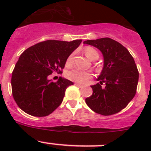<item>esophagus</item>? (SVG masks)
I'll use <instances>...</instances> for the list:
<instances>
[{"instance_id":"1","label":"esophagus","mask_w":151,"mask_h":151,"mask_svg":"<svg viewBox=\"0 0 151 151\" xmlns=\"http://www.w3.org/2000/svg\"><path fill=\"white\" fill-rule=\"evenodd\" d=\"M76 85V86H77V87H80V88H81V87H83V85L82 84H80V83H76L75 84H74Z\"/></svg>"}]
</instances>
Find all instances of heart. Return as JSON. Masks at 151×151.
<instances>
[{"label": "heart", "mask_w": 151, "mask_h": 151, "mask_svg": "<svg viewBox=\"0 0 151 151\" xmlns=\"http://www.w3.org/2000/svg\"><path fill=\"white\" fill-rule=\"evenodd\" d=\"M84 52L85 55L89 59L92 60H97L99 57L98 51L95 48L92 47H86L84 49ZM74 61V53H71L69 55L66 60V64L70 66L73 63ZM66 76L68 80L71 81L77 82V83H83L85 80H88L91 77V72L87 71H83L80 68H73V69L69 70L66 73Z\"/></svg>", "instance_id": "b5f03b06"}]
</instances>
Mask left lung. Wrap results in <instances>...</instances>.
Wrapping results in <instances>:
<instances>
[{"label": "left lung", "mask_w": 151, "mask_h": 151, "mask_svg": "<svg viewBox=\"0 0 151 151\" xmlns=\"http://www.w3.org/2000/svg\"><path fill=\"white\" fill-rule=\"evenodd\" d=\"M84 44L98 48L104 56V67L97 80L91 85L93 94L85 99L96 113L111 115L121 112L133 99L137 92L139 71L129 50L110 38L87 40ZM105 83V88L101 85Z\"/></svg>", "instance_id": "left-lung-1"}]
</instances>
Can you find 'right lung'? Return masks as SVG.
<instances>
[{"instance_id":"obj_1","label":"right lung","mask_w":151,"mask_h":151,"mask_svg":"<svg viewBox=\"0 0 151 151\" xmlns=\"http://www.w3.org/2000/svg\"><path fill=\"white\" fill-rule=\"evenodd\" d=\"M81 42V39L47 40L21 54L11 83L14 99L22 110L33 116L45 117L60 106L67 87L74 83L61 77L54 83L49 77L54 72L61 74L69 55Z\"/></svg>"}]
</instances>
